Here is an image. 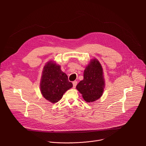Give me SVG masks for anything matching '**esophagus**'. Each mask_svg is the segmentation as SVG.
<instances>
[{"label":"esophagus","mask_w":146,"mask_h":146,"mask_svg":"<svg viewBox=\"0 0 146 146\" xmlns=\"http://www.w3.org/2000/svg\"><path fill=\"white\" fill-rule=\"evenodd\" d=\"M77 84V81H74L73 82V88H76Z\"/></svg>","instance_id":"esophagus-1"}]
</instances>
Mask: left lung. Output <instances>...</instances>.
<instances>
[{
    "label": "left lung",
    "mask_w": 146,
    "mask_h": 146,
    "mask_svg": "<svg viewBox=\"0 0 146 146\" xmlns=\"http://www.w3.org/2000/svg\"><path fill=\"white\" fill-rule=\"evenodd\" d=\"M104 86L105 80L102 66L97 59H94L85 69L84 79L80 81L76 88L86 102H92L101 97Z\"/></svg>",
    "instance_id": "1"
}]
</instances>
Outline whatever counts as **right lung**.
I'll return each instance as SVG.
<instances>
[{
	"label": "right lung",
	"mask_w": 146,
	"mask_h": 146,
	"mask_svg": "<svg viewBox=\"0 0 146 146\" xmlns=\"http://www.w3.org/2000/svg\"><path fill=\"white\" fill-rule=\"evenodd\" d=\"M43 69L40 82L41 92L51 103H56L73 87V84L69 81L68 76L60 70V66L52 61L47 62Z\"/></svg>",
	"instance_id": "1"
}]
</instances>
